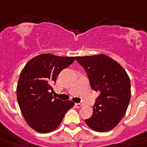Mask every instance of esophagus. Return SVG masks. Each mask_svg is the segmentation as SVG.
Listing matches in <instances>:
<instances>
[{
    "instance_id": "34e87169",
    "label": "esophagus",
    "mask_w": 147,
    "mask_h": 147,
    "mask_svg": "<svg viewBox=\"0 0 147 147\" xmlns=\"http://www.w3.org/2000/svg\"><path fill=\"white\" fill-rule=\"evenodd\" d=\"M75 107L76 108H80L82 107V104H80V103H76V104H75Z\"/></svg>"
}]
</instances>
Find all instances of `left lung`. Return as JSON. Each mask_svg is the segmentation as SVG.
Wrapping results in <instances>:
<instances>
[{
	"label": "left lung",
	"mask_w": 147,
	"mask_h": 147,
	"mask_svg": "<svg viewBox=\"0 0 147 147\" xmlns=\"http://www.w3.org/2000/svg\"><path fill=\"white\" fill-rule=\"evenodd\" d=\"M86 71L92 88L100 93L93 106V115L87 125L98 132L114 128L123 118L131 98L128 74L117 61L104 54L76 56Z\"/></svg>",
	"instance_id": "8db88e82"
}]
</instances>
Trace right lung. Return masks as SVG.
Wrapping results in <instances>:
<instances>
[{
	"label": "right lung",
	"instance_id": "right-lung-1",
	"mask_svg": "<svg viewBox=\"0 0 147 147\" xmlns=\"http://www.w3.org/2000/svg\"><path fill=\"white\" fill-rule=\"evenodd\" d=\"M74 60L75 57L41 54L31 59L21 71L17 100L25 121L36 131L49 133L56 129L74 105L71 100L54 98L52 87L59 73Z\"/></svg>",
	"mask_w": 147,
	"mask_h": 147
}]
</instances>
